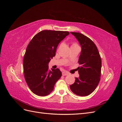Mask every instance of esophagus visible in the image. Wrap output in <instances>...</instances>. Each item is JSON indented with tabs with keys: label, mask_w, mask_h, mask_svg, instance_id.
<instances>
[{
	"label": "esophagus",
	"mask_w": 122,
	"mask_h": 122,
	"mask_svg": "<svg viewBox=\"0 0 122 122\" xmlns=\"http://www.w3.org/2000/svg\"><path fill=\"white\" fill-rule=\"evenodd\" d=\"M69 74V73L67 72V71H63L62 72V75L63 76H66V75H68Z\"/></svg>",
	"instance_id": "34e87169"
}]
</instances>
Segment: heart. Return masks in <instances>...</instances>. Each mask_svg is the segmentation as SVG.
I'll return each mask as SVG.
<instances>
[{
    "mask_svg": "<svg viewBox=\"0 0 122 122\" xmlns=\"http://www.w3.org/2000/svg\"><path fill=\"white\" fill-rule=\"evenodd\" d=\"M72 46H78V45H77L76 43H73Z\"/></svg>",
    "mask_w": 122,
    "mask_h": 122,
    "instance_id": "1",
    "label": "heart"
}]
</instances>
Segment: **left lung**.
<instances>
[{
  "instance_id": "8db88e82",
  "label": "left lung",
  "mask_w": 122,
  "mask_h": 122,
  "mask_svg": "<svg viewBox=\"0 0 122 122\" xmlns=\"http://www.w3.org/2000/svg\"><path fill=\"white\" fill-rule=\"evenodd\" d=\"M78 40L81 47L77 68L79 77L70 86L73 93L86 96L95 91L100 80L101 59L97 46L86 36L79 32H70Z\"/></svg>"
}]
</instances>
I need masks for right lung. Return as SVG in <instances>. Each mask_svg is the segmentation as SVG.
<instances>
[{"label": "right lung", "mask_w": 122, "mask_h": 122, "mask_svg": "<svg viewBox=\"0 0 122 122\" xmlns=\"http://www.w3.org/2000/svg\"><path fill=\"white\" fill-rule=\"evenodd\" d=\"M67 31L45 30L36 35L26 49L23 60L24 77L29 88L40 96L49 95L61 76L60 69H48L57 47L66 36Z\"/></svg>", "instance_id": "right-lung-1"}]
</instances>
